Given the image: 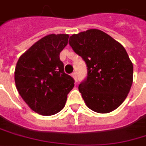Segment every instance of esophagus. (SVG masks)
I'll use <instances>...</instances> for the list:
<instances>
[{
  "label": "esophagus",
  "mask_w": 146,
  "mask_h": 146,
  "mask_svg": "<svg viewBox=\"0 0 146 146\" xmlns=\"http://www.w3.org/2000/svg\"><path fill=\"white\" fill-rule=\"evenodd\" d=\"M72 77L74 78V79L75 80V82H77L78 77H77V73H76V72H74V73H72Z\"/></svg>",
  "instance_id": "34e87169"
}]
</instances>
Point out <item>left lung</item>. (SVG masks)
<instances>
[{
	"instance_id": "obj_1",
	"label": "left lung",
	"mask_w": 146,
	"mask_h": 146,
	"mask_svg": "<svg viewBox=\"0 0 146 146\" xmlns=\"http://www.w3.org/2000/svg\"><path fill=\"white\" fill-rule=\"evenodd\" d=\"M69 44L86 64L87 76L79 86L86 105L100 113L117 109L133 83V67L124 47L98 29L72 35Z\"/></svg>"
}]
</instances>
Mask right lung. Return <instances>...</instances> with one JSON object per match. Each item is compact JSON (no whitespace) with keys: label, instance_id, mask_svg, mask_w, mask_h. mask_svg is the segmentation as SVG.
I'll return each instance as SVG.
<instances>
[{"label":"right lung","instance_id":"right-lung-1","mask_svg":"<svg viewBox=\"0 0 146 146\" xmlns=\"http://www.w3.org/2000/svg\"><path fill=\"white\" fill-rule=\"evenodd\" d=\"M67 34L43 37L18 60L15 83L31 109L41 115H53L65 106L75 80L64 72L60 54L67 46Z\"/></svg>","mask_w":146,"mask_h":146}]
</instances>
